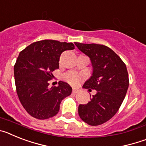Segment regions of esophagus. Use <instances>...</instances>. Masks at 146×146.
Instances as JSON below:
<instances>
[{"mask_svg": "<svg viewBox=\"0 0 146 146\" xmlns=\"http://www.w3.org/2000/svg\"><path fill=\"white\" fill-rule=\"evenodd\" d=\"M72 93H73V94H77V93H78V90H77V89H75V88H74L73 89V91H72Z\"/></svg>", "mask_w": 146, "mask_h": 146, "instance_id": "1", "label": "esophagus"}]
</instances>
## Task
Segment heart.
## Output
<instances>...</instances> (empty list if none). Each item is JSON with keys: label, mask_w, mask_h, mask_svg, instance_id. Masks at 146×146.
Here are the masks:
<instances>
[{"label": "heart", "mask_w": 146, "mask_h": 146, "mask_svg": "<svg viewBox=\"0 0 146 146\" xmlns=\"http://www.w3.org/2000/svg\"><path fill=\"white\" fill-rule=\"evenodd\" d=\"M64 77L66 81H67L69 83H70L71 85H73V86L77 85L83 79V77L81 74H78L75 72H72V71L66 73Z\"/></svg>", "instance_id": "1"}]
</instances>
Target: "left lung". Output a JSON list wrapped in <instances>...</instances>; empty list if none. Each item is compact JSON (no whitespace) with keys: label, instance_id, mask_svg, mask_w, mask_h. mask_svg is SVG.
<instances>
[{"label":"left lung","instance_id":"1","mask_svg":"<svg viewBox=\"0 0 146 146\" xmlns=\"http://www.w3.org/2000/svg\"><path fill=\"white\" fill-rule=\"evenodd\" d=\"M75 45L90 58L93 66L92 76L83 88L96 91L88 104H80L78 113L88 124L101 125L114 116L126 96L129 84L126 64L105 45L77 42Z\"/></svg>","mask_w":146,"mask_h":146}]
</instances>
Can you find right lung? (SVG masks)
<instances>
[{
  "mask_svg": "<svg viewBox=\"0 0 146 146\" xmlns=\"http://www.w3.org/2000/svg\"><path fill=\"white\" fill-rule=\"evenodd\" d=\"M74 49L72 43L55 40L33 42L19 54L14 66L17 96L23 108L32 117L48 119L55 116L64 98L72 94L68 83L59 81L58 86L49 88L52 72L59 68L61 53Z\"/></svg>",
  "mask_w": 146,
  "mask_h": 146,
  "instance_id": "obj_1",
  "label": "right lung"
}]
</instances>
